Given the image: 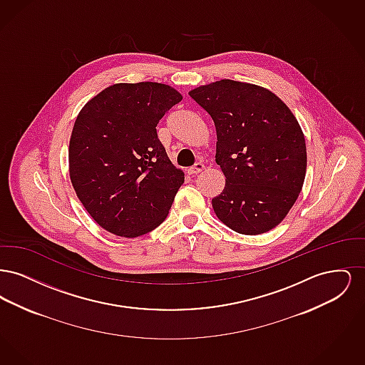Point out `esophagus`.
I'll return each instance as SVG.
<instances>
[{
    "mask_svg": "<svg viewBox=\"0 0 365 365\" xmlns=\"http://www.w3.org/2000/svg\"><path fill=\"white\" fill-rule=\"evenodd\" d=\"M204 168H205V167H204V164H202V163H195L192 167H190V168L187 170V173L190 175L200 174Z\"/></svg>",
    "mask_w": 365,
    "mask_h": 365,
    "instance_id": "obj_1",
    "label": "esophagus"
}]
</instances>
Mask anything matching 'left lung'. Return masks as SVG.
<instances>
[{
  "mask_svg": "<svg viewBox=\"0 0 365 365\" xmlns=\"http://www.w3.org/2000/svg\"><path fill=\"white\" fill-rule=\"evenodd\" d=\"M215 123L226 186L212 200L231 230L257 235L286 217L302 189L307 146L294 115L264 87L223 79L189 93Z\"/></svg>",
  "mask_w": 365,
  "mask_h": 365,
  "instance_id": "1",
  "label": "left lung"
}]
</instances>
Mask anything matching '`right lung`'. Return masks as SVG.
I'll list each match as a JSON object with an SVG mask.
<instances>
[{
  "label": "right lung",
  "instance_id": "1",
  "mask_svg": "<svg viewBox=\"0 0 365 365\" xmlns=\"http://www.w3.org/2000/svg\"><path fill=\"white\" fill-rule=\"evenodd\" d=\"M180 101L168 85L118 83L79 112L70 140L71 182L106 231L135 238L167 217L185 174L170 161L156 127Z\"/></svg>",
  "mask_w": 365,
  "mask_h": 365
}]
</instances>
